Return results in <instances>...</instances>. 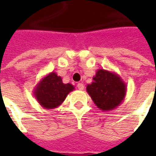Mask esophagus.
Wrapping results in <instances>:
<instances>
[{"instance_id":"34e87169","label":"esophagus","mask_w":156,"mask_h":156,"mask_svg":"<svg viewBox=\"0 0 156 156\" xmlns=\"http://www.w3.org/2000/svg\"><path fill=\"white\" fill-rule=\"evenodd\" d=\"M77 87H78L79 90H83L84 89V85L82 83H78L77 84Z\"/></svg>"}]
</instances>
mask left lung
<instances>
[{
    "label": "left lung",
    "instance_id": "1",
    "mask_svg": "<svg viewBox=\"0 0 156 156\" xmlns=\"http://www.w3.org/2000/svg\"><path fill=\"white\" fill-rule=\"evenodd\" d=\"M87 92L101 110L111 111L123 101L127 93V86L116 73L103 69H98L92 83L87 85Z\"/></svg>",
    "mask_w": 156,
    "mask_h": 156
}]
</instances>
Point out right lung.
<instances>
[{
    "instance_id": "obj_1",
    "label": "right lung",
    "mask_w": 156,
    "mask_h": 156,
    "mask_svg": "<svg viewBox=\"0 0 156 156\" xmlns=\"http://www.w3.org/2000/svg\"><path fill=\"white\" fill-rule=\"evenodd\" d=\"M74 89L72 84L63 83L61 76L51 72L38 82L34 89V95L42 108L53 109L62 104Z\"/></svg>"
}]
</instances>
